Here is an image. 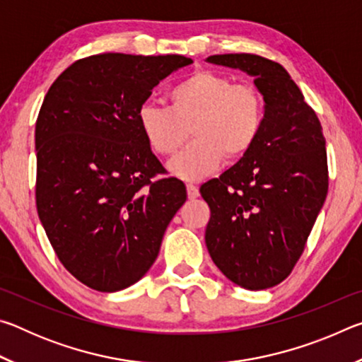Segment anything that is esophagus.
Instances as JSON below:
<instances>
[{"label": "esophagus", "mask_w": 362, "mask_h": 362, "mask_svg": "<svg viewBox=\"0 0 362 362\" xmlns=\"http://www.w3.org/2000/svg\"><path fill=\"white\" fill-rule=\"evenodd\" d=\"M187 193H188L189 199H194L199 196V189L194 185V183H187Z\"/></svg>", "instance_id": "esophagus-1"}]
</instances>
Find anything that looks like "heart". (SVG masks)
<instances>
[{
    "label": "heart",
    "mask_w": 362,
    "mask_h": 362,
    "mask_svg": "<svg viewBox=\"0 0 362 362\" xmlns=\"http://www.w3.org/2000/svg\"><path fill=\"white\" fill-rule=\"evenodd\" d=\"M170 107L146 102L137 122L150 148L173 156L189 137L194 142L169 163L170 173L199 180L216 173L223 158L238 159L255 145L265 122V99L254 84L223 73L198 70L169 90Z\"/></svg>",
    "instance_id": "b5f03b06"
}]
</instances>
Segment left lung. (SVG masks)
I'll use <instances>...</instances> for the list:
<instances>
[{
	"instance_id": "left-lung-1",
	"label": "left lung",
	"mask_w": 362,
	"mask_h": 362,
	"mask_svg": "<svg viewBox=\"0 0 362 362\" xmlns=\"http://www.w3.org/2000/svg\"><path fill=\"white\" fill-rule=\"evenodd\" d=\"M207 62L254 76L265 122L252 148L199 189L211 207L206 246L233 283L268 289L291 274L326 201V139L315 110L278 62L255 54Z\"/></svg>"
}]
</instances>
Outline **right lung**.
Listing matches in <instances>:
<instances>
[{"instance_id":"add662e5","label":"right lung","mask_w":362,"mask_h":362,"mask_svg":"<svg viewBox=\"0 0 362 362\" xmlns=\"http://www.w3.org/2000/svg\"><path fill=\"white\" fill-rule=\"evenodd\" d=\"M193 60L107 52L71 64L49 88L35 129L36 209L78 281L116 292L155 263L185 185L153 155L137 122L151 89Z\"/></svg>"}]
</instances>
